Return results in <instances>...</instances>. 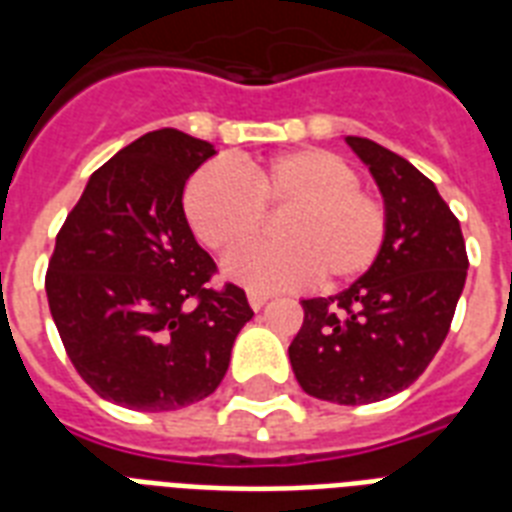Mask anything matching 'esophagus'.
<instances>
[{
  "label": "esophagus",
  "mask_w": 512,
  "mask_h": 512,
  "mask_svg": "<svg viewBox=\"0 0 512 512\" xmlns=\"http://www.w3.org/2000/svg\"><path fill=\"white\" fill-rule=\"evenodd\" d=\"M247 300H249V305L255 308V311H260V308L268 303V295H265V292H255V289H249Z\"/></svg>",
  "instance_id": "esophagus-1"
}]
</instances>
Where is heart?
I'll return each instance as SVG.
<instances>
[{
	"label": "heart",
	"instance_id": "1",
	"mask_svg": "<svg viewBox=\"0 0 512 512\" xmlns=\"http://www.w3.org/2000/svg\"><path fill=\"white\" fill-rule=\"evenodd\" d=\"M183 209L212 252H233L263 231L265 212L287 209L279 241H260L225 263L252 289L324 287L364 276L388 236V209L361 188L356 167L327 148H297L265 162L204 164L185 185Z\"/></svg>",
	"mask_w": 512,
	"mask_h": 512
}]
</instances>
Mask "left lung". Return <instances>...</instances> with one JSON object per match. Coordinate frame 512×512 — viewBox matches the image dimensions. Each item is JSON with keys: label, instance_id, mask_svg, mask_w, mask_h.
<instances>
[{"label": "left lung", "instance_id": "1", "mask_svg": "<svg viewBox=\"0 0 512 512\" xmlns=\"http://www.w3.org/2000/svg\"><path fill=\"white\" fill-rule=\"evenodd\" d=\"M345 140L380 185L388 236L345 292L303 300L289 361L308 396L356 406L393 396L425 372L452 327L468 252L433 180L374 140Z\"/></svg>", "mask_w": 512, "mask_h": 512}]
</instances>
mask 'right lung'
Here are the masks:
<instances>
[{
    "instance_id": "add662e5",
    "label": "right lung",
    "mask_w": 512,
    "mask_h": 512,
    "mask_svg": "<svg viewBox=\"0 0 512 512\" xmlns=\"http://www.w3.org/2000/svg\"><path fill=\"white\" fill-rule=\"evenodd\" d=\"M209 156L207 140L148 132L92 172L55 239L44 289L63 348L127 409L172 412L215 393L255 316L241 287H209L217 265L185 220V180Z\"/></svg>"
}]
</instances>
